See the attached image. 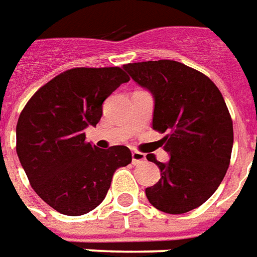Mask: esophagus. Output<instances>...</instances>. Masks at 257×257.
<instances>
[{
    "instance_id": "obj_1",
    "label": "esophagus",
    "mask_w": 257,
    "mask_h": 257,
    "mask_svg": "<svg viewBox=\"0 0 257 257\" xmlns=\"http://www.w3.org/2000/svg\"><path fill=\"white\" fill-rule=\"evenodd\" d=\"M145 161H146V156L143 154V153H139V151H132V162H134L135 165Z\"/></svg>"
}]
</instances>
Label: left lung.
I'll list each match as a JSON object with an SVG mask.
<instances>
[{
  "label": "left lung",
  "instance_id": "1",
  "mask_svg": "<svg viewBox=\"0 0 257 257\" xmlns=\"http://www.w3.org/2000/svg\"><path fill=\"white\" fill-rule=\"evenodd\" d=\"M154 99L153 129L169 154L158 165L161 179L146 189L150 204L180 215L198 208L215 193L227 172L232 150V121L226 101L206 75L175 60L123 66Z\"/></svg>",
  "mask_w": 257,
  "mask_h": 257
}]
</instances>
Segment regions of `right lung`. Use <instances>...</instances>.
<instances>
[{"label":"right lung","mask_w":257,"mask_h":257,"mask_svg":"<svg viewBox=\"0 0 257 257\" xmlns=\"http://www.w3.org/2000/svg\"><path fill=\"white\" fill-rule=\"evenodd\" d=\"M128 81L119 67L71 68L37 90L20 112V164L34 191L63 215L95 209L115 169L132 161L125 146L104 150L85 142V129L100 121L103 101Z\"/></svg>","instance_id":"obj_1"}]
</instances>
